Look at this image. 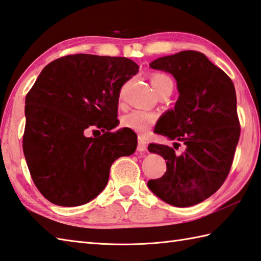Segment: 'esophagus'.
<instances>
[{"mask_svg":"<svg viewBox=\"0 0 261 261\" xmlns=\"http://www.w3.org/2000/svg\"><path fill=\"white\" fill-rule=\"evenodd\" d=\"M147 148V142L143 136L137 137V150L140 152H144Z\"/></svg>","mask_w":261,"mask_h":261,"instance_id":"34e87169","label":"esophagus"}]
</instances>
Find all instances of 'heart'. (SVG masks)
<instances>
[{"instance_id":"b5f03b06","label":"heart","mask_w":261,"mask_h":261,"mask_svg":"<svg viewBox=\"0 0 261 261\" xmlns=\"http://www.w3.org/2000/svg\"><path fill=\"white\" fill-rule=\"evenodd\" d=\"M151 82L154 89L156 90V92L160 91L167 84H172L171 79L164 75V74H154L151 79ZM156 120L158 115L155 113L135 109L121 117L120 124L123 127L140 133V134H146L148 129L156 123Z\"/></svg>"}]
</instances>
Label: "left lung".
I'll use <instances>...</instances> for the list:
<instances>
[{
	"mask_svg": "<svg viewBox=\"0 0 261 261\" xmlns=\"http://www.w3.org/2000/svg\"><path fill=\"white\" fill-rule=\"evenodd\" d=\"M150 67L177 81L179 98L161 117L156 133L181 142L185 151L175 154V147L148 145L167 161V171L147 186L170 205L193 206L216 193L230 172L241 130L236 89L224 71L196 50L160 57Z\"/></svg>",
	"mask_w": 261,
	"mask_h": 261,
	"instance_id": "left-lung-1",
	"label": "left lung"
}]
</instances>
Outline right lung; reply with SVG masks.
Here are the masks:
<instances>
[{
	"label": "right lung",
	"instance_id": "obj_1",
	"mask_svg": "<svg viewBox=\"0 0 261 261\" xmlns=\"http://www.w3.org/2000/svg\"><path fill=\"white\" fill-rule=\"evenodd\" d=\"M137 72L126 57L75 54L53 61L37 77L25 97L22 146L31 178L50 203H89L105 189L111 164L135 152L134 132L110 130L119 124L120 89ZM92 126L104 134L87 138Z\"/></svg>",
	"mask_w": 261,
	"mask_h": 261
}]
</instances>
